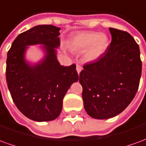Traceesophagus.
<instances>
[{"mask_svg":"<svg viewBox=\"0 0 146 146\" xmlns=\"http://www.w3.org/2000/svg\"><path fill=\"white\" fill-rule=\"evenodd\" d=\"M76 72H77V73L79 74L80 72H81V70H82V66H80V65H76Z\"/></svg>","mask_w":146,"mask_h":146,"instance_id":"34e87169","label":"esophagus"}]
</instances>
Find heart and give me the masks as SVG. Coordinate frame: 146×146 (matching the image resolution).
Listing matches in <instances>:
<instances>
[{
    "label": "heart",
    "mask_w": 146,
    "mask_h": 146,
    "mask_svg": "<svg viewBox=\"0 0 146 146\" xmlns=\"http://www.w3.org/2000/svg\"><path fill=\"white\" fill-rule=\"evenodd\" d=\"M109 45V38L106 34L97 32L84 31L76 33L70 42L72 51H82L86 50L85 57L88 60L97 59L104 53Z\"/></svg>",
    "instance_id": "heart-1"
}]
</instances>
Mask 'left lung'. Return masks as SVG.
<instances>
[{
	"mask_svg": "<svg viewBox=\"0 0 146 146\" xmlns=\"http://www.w3.org/2000/svg\"><path fill=\"white\" fill-rule=\"evenodd\" d=\"M112 41L98 60L80 73L84 106L95 119L122 113L135 98L141 75L139 46L125 31L110 28Z\"/></svg>",
	"mask_w": 146,
	"mask_h": 146,
	"instance_id": "left-lung-1",
	"label": "left lung"
}]
</instances>
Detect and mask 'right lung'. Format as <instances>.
Masks as SVG:
<instances>
[{
	"label": "right lung",
	"instance_id": "obj_1",
	"mask_svg": "<svg viewBox=\"0 0 146 146\" xmlns=\"http://www.w3.org/2000/svg\"><path fill=\"white\" fill-rule=\"evenodd\" d=\"M58 27L39 25L15 38L8 52L6 80L15 106L27 118L44 122L59 116L70 86L79 80L75 64L61 66L57 59L60 46ZM43 45V59L31 64L25 59L28 46Z\"/></svg>",
	"mask_w": 146,
	"mask_h": 146
}]
</instances>
